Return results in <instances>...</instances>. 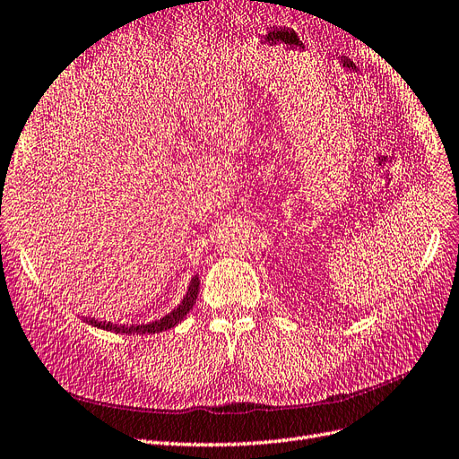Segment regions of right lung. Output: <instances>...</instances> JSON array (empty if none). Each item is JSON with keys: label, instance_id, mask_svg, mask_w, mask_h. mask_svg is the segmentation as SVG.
Here are the masks:
<instances>
[{"label": "right lung", "instance_id": "1", "mask_svg": "<svg viewBox=\"0 0 459 459\" xmlns=\"http://www.w3.org/2000/svg\"><path fill=\"white\" fill-rule=\"evenodd\" d=\"M197 291H199V277L195 274V277L192 279V282H190V286H188V291H186V296H185V299L180 301V305L177 307V308H173L171 313H168L166 316L163 318H160V320H154V322H151V324H132V325H127V324H111V322H98V320H94V318H84L90 325H94V327H100V329H107V332H115V333H126V335H152V333H160V332H166V329H171V327H175L182 318H185L188 313H190V308L194 307V303H195V299H197Z\"/></svg>", "mask_w": 459, "mask_h": 459}]
</instances>
